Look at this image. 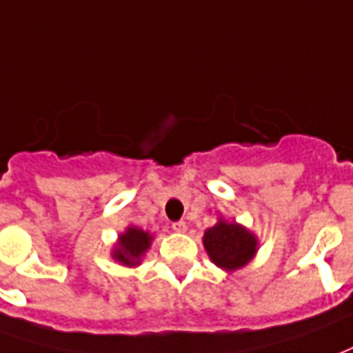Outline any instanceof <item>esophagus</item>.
I'll return each mask as SVG.
<instances>
[{
  "label": "esophagus",
  "instance_id": "34e87169",
  "mask_svg": "<svg viewBox=\"0 0 353 353\" xmlns=\"http://www.w3.org/2000/svg\"><path fill=\"white\" fill-rule=\"evenodd\" d=\"M172 229H174L176 233H185V231H187V223H185V221H176V223H172Z\"/></svg>",
  "mask_w": 353,
  "mask_h": 353
}]
</instances>
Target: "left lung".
<instances>
[{"mask_svg": "<svg viewBox=\"0 0 353 353\" xmlns=\"http://www.w3.org/2000/svg\"><path fill=\"white\" fill-rule=\"evenodd\" d=\"M202 243L212 262L225 271L245 268L258 250V239L254 233L223 218H219L214 228L204 231Z\"/></svg>", "mask_w": 353, "mask_h": 353, "instance_id": "left-lung-1", "label": "left lung"}]
</instances>
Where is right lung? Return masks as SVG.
<instances>
[{"label":"right lung","mask_w":353,"mask_h":353,"mask_svg":"<svg viewBox=\"0 0 353 353\" xmlns=\"http://www.w3.org/2000/svg\"><path fill=\"white\" fill-rule=\"evenodd\" d=\"M151 241L152 235L149 231L130 225L122 235L118 236V243L112 250V258L122 265H128V268L139 265L143 254L147 252L151 246Z\"/></svg>","instance_id":"1"}]
</instances>
